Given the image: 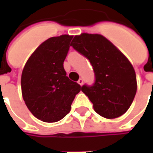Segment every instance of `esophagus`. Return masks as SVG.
I'll use <instances>...</instances> for the list:
<instances>
[{
    "mask_svg": "<svg viewBox=\"0 0 153 153\" xmlns=\"http://www.w3.org/2000/svg\"><path fill=\"white\" fill-rule=\"evenodd\" d=\"M78 83H79V85H82V84H83V79H81V78H80L78 80Z\"/></svg>",
    "mask_w": 153,
    "mask_h": 153,
    "instance_id": "esophagus-1",
    "label": "esophagus"
}]
</instances>
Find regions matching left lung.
Returning <instances> with one entry per match:
<instances>
[{
    "label": "left lung",
    "mask_w": 153,
    "mask_h": 153,
    "mask_svg": "<svg viewBox=\"0 0 153 153\" xmlns=\"http://www.w3.org/2000/svg\"><path fill=\"white\" fill-rule=\"evenodd\" d=\"M71 46L93 67L95 82L92 86L84 84L81 90L92 102L94 111L107 119L125 114L137 92L131 63L102 35L82 33L74 38Z\"/></svg>",
    "instance_id": "8db88e82"
}]
</instances>
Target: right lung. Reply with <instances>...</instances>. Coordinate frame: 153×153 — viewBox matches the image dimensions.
Wrapping results in <instances>:
<instances>
[{"label":"right lung","mask_w":153,"mask_h":153,"mask_svg":"<svg viewBox=\"0 0 153 153\" xmlns=\"http://www.w3.org/2000/svg\"><path fill=\"white\" fill-rule=\"evenodd\" d=\"M72 36L61 35L46 40L26 62L21 76V89L26 106L36 118L53 123L71 109L82 88L70 80L64 69Z\"/></svg>","instance_id":"obj_1"}]
</instances>
